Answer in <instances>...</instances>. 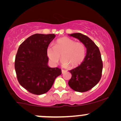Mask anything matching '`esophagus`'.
I'll return each instance as SVG.
<instances>
[{"instance_id": "34e87169", "label": "esophagus", "mask_w": 121, "mask_h": 121, "mask_svg": "<svg viewBox=\"0 0 121 121\" xmlns=\"http://www.w3.org/2000/svg\"><path fill=\"white\" fill-rule=\"evenodd\" d=\"M65 72H66V70H64V69H62V70H61V72H62V73H64Z\"/></svg>"}]
</instances>
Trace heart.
I'll return each mask as SVG.
<instances>
[{
	"instance_id": "obj_1",
	"label": "heart",
	"mask_w": 121,
	"mask_h": 121,
	"mask_svg": "<svg viewBox=\"0 0 121 121\" xmlns=\"http://www.w3.org/2000/svg\"><path fill=\"white\" fill-rule=\"evenodd\" d=\"M47 53L53 64H57L61 55L62 64L64 66L69 65L70 67H74L84 60L86 48L82 43L76 42L71 39L64 37L57 40L55 46L49 45Z\"/></svg>"
}]
</instances>
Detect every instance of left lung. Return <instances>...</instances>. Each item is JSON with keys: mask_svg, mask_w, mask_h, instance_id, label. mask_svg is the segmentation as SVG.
<instances>
[{"mask_svg": "<svg viewBox=\"0 0 121 121\" xmlns=\"http://www.w3.org/2000/svg\"><path fill=\"white\" fill-rule=\"evenodd\" d=\"M77 39L86 48V55L82 63L77 67L69 70L72 77L68 85L73 90L85 92L99 81L102 76L103 64L99 48L89 37L80 33L69 35Z\"/></svg>", "mask_w": 121, "mask_h": 121, "instance_id": "8db88e82", "label": "left lung"}]
</instances>
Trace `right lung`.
Masks as SVG:
<instances>
[{
	"mask_svg": "<svg viewBox=\"0 0 121 121\" xmlns=\"http://www.w3.org/2000/svg\"><path fill=\"white\" fill-rule=\"evenodd\" d=\"M55 34H36L20 44L16 53L15 68L19 84L31 93L40 95L48 91L61 69L48 66L47 49Z\"/></svg>",
	"mask_w": 121,
	"mask_h": 121,
	"instance_id": "add662e5",
	"label": "right lung"
}]
</instances>
